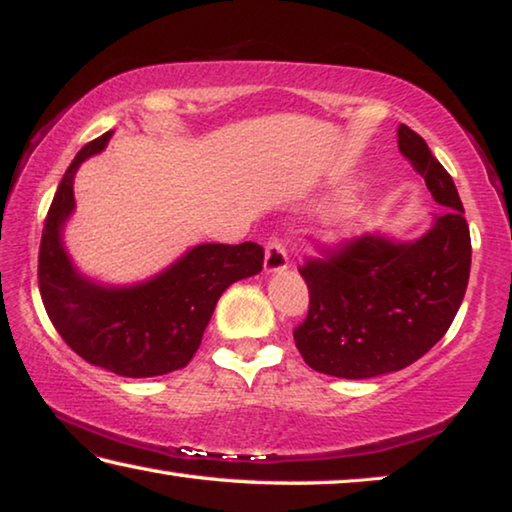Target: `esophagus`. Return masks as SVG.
I'll list each match as a JSON object with an SVG mask.
<instances>
[{
	"label": "esophagus",
	"instance_id": "obj_1",
	"mask_svg": "<svg viewBox=\"0 0 512 512\" xmlns=\"http://www.w3.org/2000/svg\"><path fill=\"white\" fill-rule=\"evenodd\" d=\"M288 267V251L279 235H270L265 245V272H281Z\"/></svg>",
	"mask_w": 512,
	"mask_h": 512
}]
</instances>
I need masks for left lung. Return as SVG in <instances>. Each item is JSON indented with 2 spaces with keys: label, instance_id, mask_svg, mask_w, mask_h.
Instances as JSON below:
<instances>
[{
  "label": "left lung",
  "instance_id": "left-lung-1",
  "mask_svg": "<svg viewBox=\"0 0 512 512\" xmlns=\"http://www.w3.org/2000/svg\"><path fill=\"white\" fill-rule=\"evenodd\" d=\"M398 148L448 210L419 240L357 235L306 258L309 313L293 336L318 373L366 380L414 364L448 332L465 297L471 238L453 178L407 125Z\"/></svg>",
  "mask_w": 512,
  "mask_h": 512
}]
</instances>
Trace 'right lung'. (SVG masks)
<instances>
[{"label":"right lung","mask_w":512,"mask_h":512,"mask_svg":"<svg viewBox=\"0 0 512 512\" xmlns=\"http://www.w3.org/2000/svg\"><path fill=\"white\" fill-rule=\"evenodd\" d=\"M112 132L86 144L70 162L47 210L38 249V288L61 338L93 366L123 377H155L190 364L215 304L231 283L263 270L256 242L199 245L160 277L132 288H105L75 272L61 226L75 208L73 178Z\"/></svg>","instance_id":"right-lung-1"}]
</instances>
